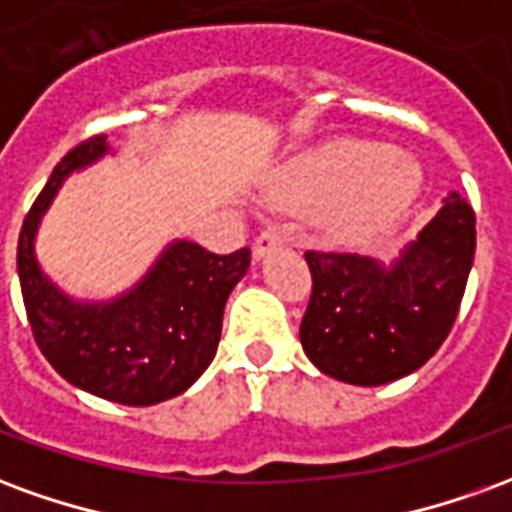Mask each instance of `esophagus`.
<instances>
[{
    "instance_id": "1",
    "label": "esophagus",
    "mask_w": 512,
    "mask_h": 512,
    "mask_svg": "<svg viewBox=\"0 0 512 512\" xmlns=\"http://www.w3.org/2000/svg\"><path fill=\"white\" fill-rule=\"evenodd\" d=\"M279 244H282V230H279V227H266V230L255 238V257L257 260L266 257L268 252L277 249Z\"/></svg>"
}]
</instances>
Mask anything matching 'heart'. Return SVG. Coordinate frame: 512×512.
<instances>
[{
  "label": "heart",
  "instance_id": "heart-1",
  "mask_svg": "<svg viewBox=\"0 0 512 512\" xmlns=\"http://www.w3.org/2000/svg\"><path fill=\"white\" fill-rule=\"evenodd\" d=\"M422 172L414 161L370 142H332L293 158L268 180V200L288 211L318 208L332 241H356L395 222L414 202Z\"/></svg>",
  "mask_w": 512,
  "mask_h": 512
}]
</instances>
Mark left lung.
Wrapping results in <instances>:
<instances>
[{
  "mask_svg": "<svg viewBox=\"0 0 512 512\" xmlns=\"http://www.w3.org/2000/svg\"><path fill=\"white\" fill-rule=\"evenodd\" d=\"M474 211L452 191L395 266L351 252H304L312 293L301 345L326 376L381 386L414 373L447 340L474 260Z\"/></svg>",
  "mask_w": 512,
  "mask_h": 512,
  "instance_id": "8db88e82",
  "label": "left lung"
}]
</instances>
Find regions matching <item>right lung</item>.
<instances>
[{
	"label": "right lung",
	"instance_id": "1",
	"mask_svg": "<svg viewBox=\"0 0 512 512\" xmlns=\"http://www.w3.org/2000/svg\"><path fill=\"white\" fill-rule=\"evenodd\" d=\"M106 153V136L76 145L51 172L18 235V279L40 354L65 381L123 406H153L186 392L211 365L230 290L249 249L213 255L175 241L131 293L109 304L68 299L38 268L32 241L43 211L73 169Z\"/></svg>",
	"mask_w": 512,
	"mask_h": 512
}]
</instances>
